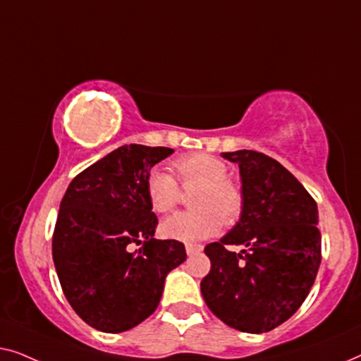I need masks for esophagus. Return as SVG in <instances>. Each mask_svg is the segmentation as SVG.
Segmentation results:
<instances>
[{"instance_id": "obj_1", "label": "esophagus", "mask_w": 361, "mask_h": 361, "mask_svg": "<svg viewBox=\"0 0 361 361\" xmlns=\"http://www.w3.org/2000/svg\"><path fill=\"white\" fill-rule=\"evenodd\" d=\"M202 250H204V246H202V245H192V243L185 245V251H187V255H189V256L195 255V253H200Z\"/></svg>"}]
</instances>
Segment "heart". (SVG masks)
<instances>
[{
  "label": "heart",
  "mask_w": 361,
  "mask_h": 361,
  "mask_svg": "<svg viewBox=\"0 0 361 361\" xmlns=\"http://www.w3.org/2000/svg\"><path fill=\"white\" fill-rule=\"evenodd\" d=\"M182 189H194L190 207L162 221L161 233L179 241L209 238L225 225H235L245 210V192L228 177V167L219 157L197 152L172 162ZM171 172L152 169L146 179V197L156 214H171L180 200V189Z\"/></svg>",
  "instance_id": "1"
}]
</instances>
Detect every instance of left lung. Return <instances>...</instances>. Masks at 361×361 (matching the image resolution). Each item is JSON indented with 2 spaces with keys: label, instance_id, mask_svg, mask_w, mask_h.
Here are the masks:
<instances>
[{
  "label": "left lung",
  "instance_id": "left-lung-1",
  "mask_svg": "<svg viewBox=\"0 0 361 361\" xmlns=\"http://www.w3.org/2000/svg\"><path fill=\"white\" fill-rule=\"evenodd\" d=\"M238 162L245 210L235 228L205 246L210 273L200 290L207 307L230 327L269 332L307 298L322 259L317 204L273 157L221 152ZM241 245L240 254L228 246Z\"/></svg>",
  "mask_w": 361,
  "mask_h": 361
}]
</instances>
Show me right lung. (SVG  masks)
Here are the masks:
<instances>
[{"label":"right lung","mask_w":361,"mask_h":361,"mask_svg":"<svg viewBox=\"0 0 361 361\" xmlns=\"http://www.w3.org/2000/svg\"><path fill=\"white\" fill-rule=\"evenodd\" d=\"M171 147L125 145L73 177L61 200L52 258L68 304L90 327L130 330L159 304L164 279L184 263L177 240H156L146 197L151 167ZM130 244H141L136 252Z\"/></svg>","instance_id":"1"}]
</instances>
